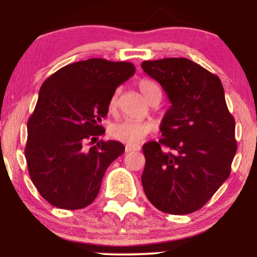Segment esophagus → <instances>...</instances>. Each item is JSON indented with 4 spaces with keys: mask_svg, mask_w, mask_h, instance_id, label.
Wrapping results in <instances>:
<instances>
[{
    "mask_svg": "<svg viewBox=\"0 0 257 257\" xmlns=\"http://www.w3.org/2000/svg\"><path fill=\"white\" fill-rule=\"evenodd\" d=\"M140 146L139 145H125V153L133 152V151H139Z\"/></svg>",
    "mask_w": 257,
    "mask_h": 257,
    "instance_id": "34e87169",
    "label": "esophagus"
}]
</instances>
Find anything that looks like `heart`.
Wrapping results in <instances>:
<instances>
[{
	"mask_svg": "<svg viewBox=\"0 0 257 257\" xmlns=\"http://www.w3.org/2000/svg\"><path fill=\"white\" fill-rule=\"evenodd\" d=\"M139 89H140L145 99L151 104H157L162 98V90L159 85L153 82L152 79L144 78L139 81ZM117 93L112 95L110 100V108L116 106ZM153 131V125L150 122H137V120H120L114 123L108 128V134L114 140L122 141V143L134 144L140 143L147 135Z\"/></svg>",
	"mask_w": 257,
	"mask_h": 257,
	"instance_id": "obj_1",
	"label": "heart"
}]
</instances>
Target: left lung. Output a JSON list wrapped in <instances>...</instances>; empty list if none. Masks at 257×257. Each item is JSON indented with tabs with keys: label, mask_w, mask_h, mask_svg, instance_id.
<instances>
[{
	"label": "left lung",
	"mask_w": 257,
	"mask_h": 257,
	"mask_svg": "<svg viewBox=\"0 0 257 257\" xmlns=\"http://www.w3.org/2000/svg\"><path fill=\"white\" fill-rule=\"evenodd\" d=\"M141 67L172 102L161 124L163 138L143 146L144 191L163 213L191 214L229 176L237 152L234 118L220 78L190 59L147 60Z\"/></svg>",
	"instance_id": "8db88e82"
}]
</instances>
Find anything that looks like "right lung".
Here are the masks:
<instances>
[{"mask_svg":"<svg viewBox=\"0 0 257 257\" xmlns=\"http://www.w3.org/2000/svg\"><path fill=\"white\" fill-rule=\"evenodd\" d=\"M135 73L128 61L93 58L61 67L43 82L28 120L25 157L41 196L66 210L85 208L98 196L108 166L124 152L118 141L100 140V125L114 90ZM90 141V143H91Z\"/></svg>","mask_w":257,"mask_h":257,"instance_id":"right-lung-1","label":"right lung"}]
</instances>
